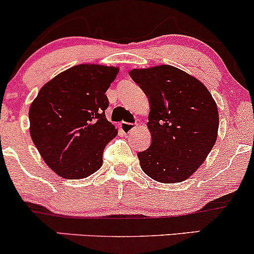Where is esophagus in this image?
Segmentation results:
<instances>
[{
	"mask_svg": "<svg viewBox=\"0 0 254 254\" xmlns=\"http://www.w3.org/2000/svg\"><path fill=\"white\" fill-rule=\"evenodd\" d=\"M121 130L125 135H129V133H132L136 130V127L133 124H130V123H121Z\"/></svg>",
	"mask_w": 254,
	"mask_h": 254,
	"instance_id": "34e87169",
	"label": "esophagus"
}]
</instances>
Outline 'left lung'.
Listing matches in <instances>:
<instances>
[{"instance_id":"obj_1","label":"left lung","mask_w":254,"mask_h":254,"mask_svg":"<svg viewBox=\"0 0 254 254\" xmlns=\"http://www.w3.org/2000/svg\"><path fill=\"white\" fill-rule=\"evenodd\" d=\"M130 77L148 96L152 143L137 154L144 174L178 183L201 166L218 136V108L197 78L171 65L132 68Z\"/></svg>"}]
</instances>
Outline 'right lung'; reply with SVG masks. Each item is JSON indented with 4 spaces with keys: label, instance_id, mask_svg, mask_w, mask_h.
<instances>
[{
    "label": "right lung",
    "instance_id": "obj_1",
    "mask_svg": "<svg viewBox=\"0 0 254 254\" xmlns=\"http://www.w3.org/2000/svg\"><path fill=\"white\" fill-rule=\"evenodd\" d=\"M119 67L80 64L46 83L29 111L30 135L53 171L85 178L102 165L105 147L118 133L107 121L106 91Z\"/></svg>",
    "mask_w": 254,
    "mask_h": 254
}]
</instances>
